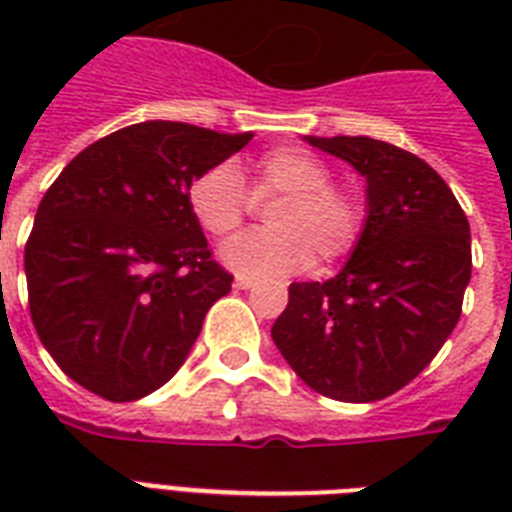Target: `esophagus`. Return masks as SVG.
Instances as JSON below:
<instances>
[{
	"label": "esophagus",
	"instance_id": "esophagus-1",
	"mask_svg": "<svg viewBox=\"0 0 512 512\" xmlns=\"http://www.w3.org/2000/svg\"><path fill=\"white\" fill-rule=\"evenodd\" d=\"M236 287H239V289L255 287V279H249V276H236Z\"/></svg>",
	"mask_w": 512,
	"mask_h": 512
}]
</instances>
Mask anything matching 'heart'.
Masks as SVG:
<instances>
[{
	"label": "heart",
	"mask_w": 512,
	"mask_h": 512,
	"mask_svg": "<svg viewBox=\"0 0 512 512\" xmlns=\"http://www.w3.org/2000/svg\"><path fill=\"white\" fill-rule=\"evenodd\" d=\"M241 176L248 177L255 201H281L268 212V231L241 233L220 249L223 263L236 273L284 279L305 271L313 257L335 263L358 247L366 228L364 199L335 185V172L321 156L295 146L273 148L249 172L223 162L193 177L185 201L201 231L217 239L239 231L252 209Z\"/></svg>",
	"instance_id": "b5f03b06"
}]
</instances>
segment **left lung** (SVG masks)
Here are the masks:
<instances>
[{"instance_id": "left-lung-1", "label": "left lung", "mask_w": 512, "mask_h": 512, "mask_svg": "<svg viewBox=\"0 0 512 512\" xmlns=\"http://www.w3.org/2000/svg\"><path fill=\"white\" fill-rule=\"evenodd\" d=\"M305 140L366 177L369 215L335 279L289 284L271 337L321 396L380 401L409 385L460 321L468 217L444 177L404 148L364 135Z\"/></svg>"}]
</instances>
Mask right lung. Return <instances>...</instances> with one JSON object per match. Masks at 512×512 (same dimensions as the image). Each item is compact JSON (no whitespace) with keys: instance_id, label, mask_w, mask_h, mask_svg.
<instances>
[{"instance_id":"add662e5","label":"right lung","mask_w":512,"mask_h":512,"mask_svg":"<svg viewBox=\"0 0 512 512\" xmlns=\"http://www.w3.org/2000/svg\"><path fill=\"white\" fill-rule=\"evenodd\" d=\"M185 122H140L87 146L47 188L26 241L28 308L55 364L106 401L170 380L233 276L185 191L247 146Z\"/></svg>"}]
</instances>
